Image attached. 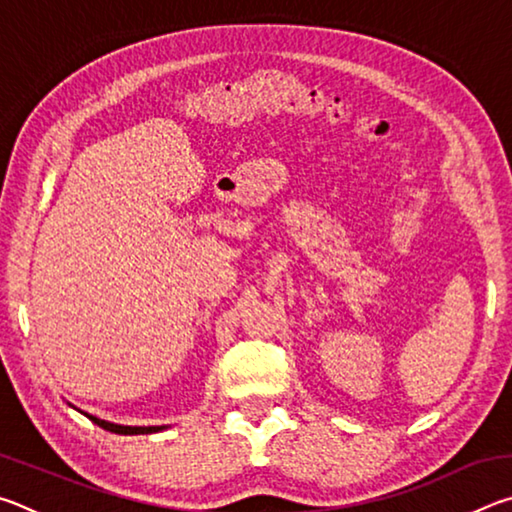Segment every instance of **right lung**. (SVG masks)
I'll return each instance as SVG.
<instances>
[{"label":"right lung","instance_id":"right-lung-1","mask_svg":"<svg viewBox=\"0 0 512 512\" xmlns=\"http://www.w3.org/2000/svg\"><path fill=\"white\" fill-rule=\"evenodd\" d=\"M72 406V404H69ZM76 409V406H74ZM76 411H81V409H76ZM85 418H90L94 424H99L101 429H106V431H110V433H119V436H137V433H158V431H162V429H167L162 424V427H128V424H115V422H108V420H101V418H97V415H90V413H85V411H81Z\"/></svg>","mask_w":512,"mask_h":512}]
</instances>
